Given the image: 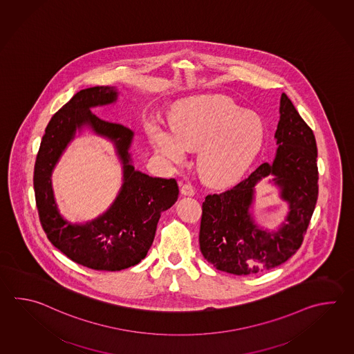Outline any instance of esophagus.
Instances as JSON below:
<instances>
[{"label": "esophagus", "mask_w": 354, "mask_h": 354, "mask_svg": "<svg viewBox=\"0 0 354 354\" xmlns=\"http://www.w3.org/2000/svg\"><path fill=\"white\" fill-rule=\"evenodd\" d=\"M180 193L183 195H187V196H193L194 195V189H193L190 184H183L180 188Z\"/></svg>", "instance_id": "obj_1"}]
</instances>
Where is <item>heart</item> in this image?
<instances>
[{
	"label": "heart",
	"instance_id": "1",
	"mask_svg": "<svg viewBox=\"0 0 354 354\" xmlns=\"http://www.w3.org/2000/svg\"><path fill=\"white\" fill-rule=\"evenodd\" d=\"M265 135L260 115L243 111L224 95L184 102L173 117V129L156 120L150 130L155 151L173 165L184 164L188 150L202 147L201 169L218 185L231 184L245 173L260 151Z\"/></svg>",
	"mask_w": 354,
	"mask_h": 354
}]
</instances>
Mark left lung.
<instances>
[{
	"instance_id": "left-lung-1",
	"label": "left lung",
	"mask_w": 354,
	"mask_h": 354,
	"mask_svg": "<svg viewBox=\"0 0 354 354\" xmlns=\"http://www.w3.org/2000/svg\"><path fill=\"white\" fill-rule=\"evenodd\" d=\"M280 120L271 164L259 166L236 187L207 195L203 203L199 245L204 259L219 271L254 274L279 266L299 250L317 199L315 136L282 93ZM268 178L290 209L286 221L270 232L252 216L255 187Z\"/></svg>"
}]
</instances>
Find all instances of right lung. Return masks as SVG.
<instances>
[{"instance_id": "add662e5", "label": "right lung", "mask_w": 354, "mask_h": 354, "mask_svg": "<svg viewBox=\"0 0 354 354\" xmlns=\"http://www.w3.org/2000/svg\"><path fill=\"white\" fill-rule=\"evenodd\" d=\"M117 100L115 87L86 88L74 94L48 123L34 167L37 213L46 237L71 260L100 271H121L144 260L161 213L179 195L175 179L152 178L135 169L130 152L133 131L91 111ZM84 129L114 145L123 165V185L109 210L92 221L73 224L58 212L50 174L67 145Z\"/></svg>"}]
</instances>
